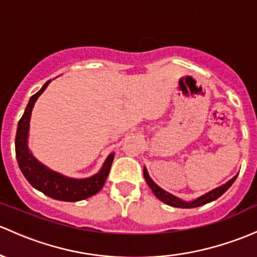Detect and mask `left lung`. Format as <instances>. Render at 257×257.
Masks as SVG:
<instances>
[{
    "label": "left lung",
    "instance_id": "1",
    "mask_svg": "<svg viewBox=\"0 0 257 257\" xmlns=\"http://www.w3.org/2000/svg\"><path fill=\"white\" fill-rule=\"evenodd\" d=\"M144 177H145V181H147V183L149 185L150 190L153 191V193L155 194V196L158 197V198L160 199L161 202H164V203L169 204V206L176 207V208H194V207L203 206V204H207V203H209V202L214 201V199L219 198L221 194L225 192V191L228 190V188L230 187L231 185H233L234 181L236 180L237 176H234L230 181H228L225 185H223V186H220V187L215 188V190L210 191V192L204 194V196H202V197H199V198L194 199L193 202L181 201V199H178L177 197L172 196V194H170L169 192H166V191H164L163 188L159 187V186L156 185V183L154 182V181L150 178L149 174H148V171H147V169H144Z\"/></svg>",
    "mask_w": 257,
    "mask_h": 257
}]
</instances>
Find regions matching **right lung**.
Instances as JSON below:
<instances>
[{
  "label": "right lung",
  "mask_w": 257,
  "mask_h": 257,
  "mask_svg": "<svg viewBox=\"0 0 257 257\" xmlns=\"http://www.w3.org/2000/svg\"><path fill=\"white\" fill-rule=\"evenodd\" d=\"M50 80L44 83L42 88L36 94L31 97L23 115L18 121L17 133H16V158L22 174L29 183L47 196L58 201L77 202L96 194L103 187L110 166H112L114 155L110 154L106 163L98 174L85 180H74V178L64 177L56 172L50 171L34 159L27 148V136H28L29 119H31L32 109L37 98L43 93V91L49 85Z\"/></svg>",
  "instance_id": "1"
}]
</instances>
